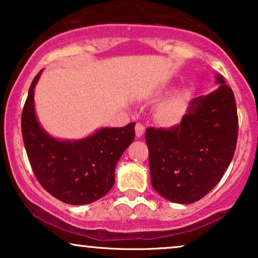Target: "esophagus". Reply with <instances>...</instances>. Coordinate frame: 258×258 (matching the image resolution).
<instances>
[{
	"mask_svg": "<svg viewBox=\"0 0 258 258\" xmlns=\"http://www.w3.org/2000/svg\"><path fill=\"white\" fill-rule=\"evenodd\" d=\"M135 134H136L137 139L142 137L144 135V125L141 124V123H137L135 126Z\"/></svg>",
	"mask_w": 258,
	"mask_h": 258,
	"instance_id": "34e87169",
	"label": "esophagus"
}]
</instances>
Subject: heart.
<instances>
[{
	"label": "heart",
	"instance_id": "obj_1",
	"mask_svg": "<svg viewBox=\"0 0 258 258\" xmlns=\"http://www.w3.org/2000/svg\"><path fill=\"white\" fill-rule=\"evenodd\" d=\"M190 93L186 89L176 90L155 108V118L163 125H171L179 119L188 107Z\"/></svg>",
	"mask_w": 258,
	"mask_h": 258
}]
</instances>
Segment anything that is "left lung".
<instances>
[{
	"label": "left lung",
	"instance_id": "left-lung-1",
	"mask_svg": "<svg viewBox=\"0 0 258 258\" xmlns=\"http://www.w3.org/2000/svg\"><path fill=\"white\" fill-rule=\"evenodd\" d=\"M218 88L190 102L181 124L148 128L151 185L165 200L189 204L221 181L234 157L238 135L235 96L223 76Z\"/></svg>",
	"mask_w": 258,
	"mask_h": 258
}]
</instances>
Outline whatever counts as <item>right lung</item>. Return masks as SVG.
<instances>
[{"instance_id": "right-lung-1", "label": "right lung", "mask_w": 258, "mask_h": 258, "mask_svg": "<svg viewBox=\"0 0 258 258\" xmlns=\"http://www.w3.org/2000/svg\"><path fill=\"white\" fill-rule=\"evenodd\" d=\"M42 72L31 82L21 119L30 165L41 185L57 200L72 206L93 203L114 185L116 164L135 139V123L103 126L79 140L56 139L41 125L35 110V87Z\"/></svg>"}]
</instances>
